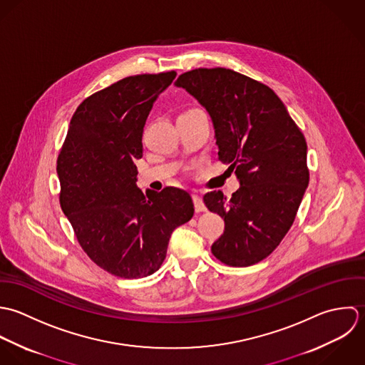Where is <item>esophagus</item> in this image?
Returning a JSON list of instances; mask_svg holds the SVG:
<instances>
[{
	"label": "esophagus",
	"instance_id": "1",
	"mask_svg": "<svg viewBox=\"0 0 365 365\" xmlns=\"http://www.w3.org/2000/svg\"><path fill=\"white\" fill-rule=\"evenodd\" d=\"M192 199H193V205H195V210H196V213H202V212H206V206H205V203H203V200H202V197L199 196V195H193L192 196Z\"/></svg>",
	"mask_w": 365,
	"mask_h": 365
}]
</instances>
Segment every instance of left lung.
Returning a JSON list of instances; mask_svg holds the SVG:
<instances>
[{
  "label": "left lung",
  "instance_id": "1",
  "mask_svg": "<svg viewBox=\"0 0 365 365\" xmlns=\"http://www.w3.org/2000/svg\"><path fill=\"white\" fill-rule=\"evenodd\" d=\"M209 111L219 159L230 163L240 189L203 196L224 219L213 255L230 267L265 259L284 240L309 185L306 140L272 88L225 68L195 69L176 80Z\"/></svg>",
  "mask_w": 365,
  "mask_h": 365
}]
</instances>
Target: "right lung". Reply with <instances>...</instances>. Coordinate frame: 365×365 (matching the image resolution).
Returning <instances> with one entry per match:
<instances>
[{
  "mask_svg": "<svg viewBox=\"0 0 365 365\" xmlns=\"http://www.w3.org/2000/svg\"><path fill=\"white\" fill-rule=\"evenodd\" d=\"M176 72L137 74L88 96L76 108L58 156L59 202L87 257L124 279L158 271L173 230L193 217L187 192L137 187L135 159L156 97Z\"/></svg>",
  "mask_w": 365,
  "mask_h": 365,
  "instance_id": "add662e5",
  "label": "right lung"
}]
</instances>
